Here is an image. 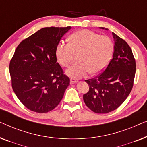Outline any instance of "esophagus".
<instances>
[{"label": "esophagus", "instance_id": "esophagus-1", "mask_svg": "<svg viewBox=\"0 0 147 147\" xmlns=\"http://www.w3.org/2000/svg\"><path fill=\"white\" fill-rule=\"evenodd\" d=\"M77 82H78V80H76V79H74V78H71V79H70V84H75Z\"/></svg>", "mask_w": 147, "mask_h": 147}]
</instances>
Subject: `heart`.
Here are the masks:
<instances>
[{"instance_id":"1","label":"heart","mask_w":147,"mask_h":147,"mask_svg":"<svg viewBox=\"0 0 147 147\" xmlns=\"http://www.w3.org/2000/svg\"><path fill=\"white\" fill-rule=\"evenodd\" d=\"M114 52V43L109 37L100 35L88 29L71 34L69 43L60 41L55 49L57 61L63 67L71 63L74 54H80L78 62L68 67L65 73L72 78H81L88 73L96 75L106 67Z\"/></svg>"}]
</instances>
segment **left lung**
Listing matches in <instances>:
<instances>
[{"label":"left lung","instance_id":"left-lung-1","mask_svg":"<svg viewBox=\"0 0 147 147\" xmlns=\"http://www.w3.org/2000/svg\"><path fill=\"white\" fill-rule=\"evenodd\" d=\"M112 35L114 49L108 66L96 78L85 80L90 88L83 96L84 101L98 114L113 111L123 103L131 92L135 76L136 62L131 48L113 32Z\"/></svg>","mask_w":147,"mask_h":147}]
</instances>
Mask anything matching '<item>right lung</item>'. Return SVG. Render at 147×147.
<instances>
[{"instance_id":"obj_1","label":"right lung","mask_w":147,"mask_h":147,"mask_svg":"<svg viewBox=\"0 0 147 147\" xmlns=\"http://www.w3.org/2000/svg\"><path fill=\"white\" fill-rule=\"evenodd\" d=\"M71 28H43L22 41L15 50L9 65L12 88L31 111L53 110L69 85V78L57 62L55 49Z\"/></svg>"}]
</instances>
